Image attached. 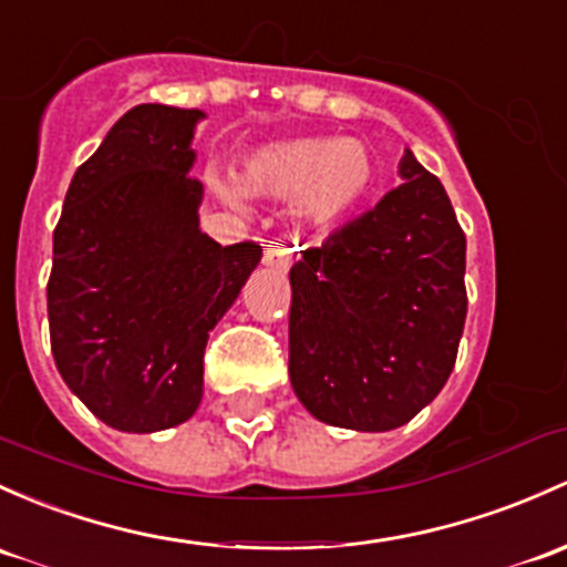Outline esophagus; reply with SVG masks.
I'll use <instances>...</instances> for the list:
<instances>
[{
	"label": "esophagus",
	"mask_w": 567,
	"mask_h": 567,
	"mask_svg": "<svg viewBox=\"0 0 567 567\" xmlns=\"http://www.w3.org/2000/svg\"><path fill=\"white\" fill-rule=\"evenodd\" d=\"M293 260H296V247L293 241H288V238H277V241H271L266 247V266H271L274 271L288 274L290 266H293Z\"/></svg>",
	"instance_id": "esophagus-1"
}]
</instances>
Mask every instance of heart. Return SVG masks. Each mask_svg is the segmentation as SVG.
Listing matches in <instances>:
<instances>
[{
    "label": "heart",
    "mask_w": 567,
    "mask_h": 567,
    "mask_svg": "<svg viewBox=\"0 0 567 567\" xmlns=\"http://www.w3.org/2000/svg\"><path fill=\"white\" fill-rule=\"evenodd\" d=\"M208 184L225 204L252 198L293 200V214L309 228H329L348 217L374 184L372 154L350 138H285L249 148L238 165V187L208 174Z\"/></svg>",
    "instance_id": "heart-1"
}]
</instances>
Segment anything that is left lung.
<instances>
[{
	"mask_svg": "<svg viewBox=\"0 0 567 567\" xmlns=\"http://www.w3.org/2000/svg\"><path fill=\"white\" fill-rule=\"evenodd\" d=\"M399 184L290 268V385L309 415L389 432L449 380L467 318L464 241L445 187L404 148Z\"/></svg>",
	"mask_w": 567,
	"mask_h": 567,
	"instance_id": "obj_1",
	"label": "left lung"
}]
</instances>
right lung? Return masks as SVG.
Here are the masks:
<instances>
[{
  "label": "right lung",
  "mask_w": 567,
  "mask_h": 567,
  "mask_svg": "<svg viewBox=\"0 0 567 567\" xmlns=\"http://www.w3.org/2000/svg\"><path fill=\"white\" fill-rule=\"evenodd\" d=\"M206 113L143 103L75 171L53 230L51 350L68 389L118 432L189 421L204 399L208 331L264 258L200 230L189 176Z\"/></svg>",
  "instance_id": "right-lung-1"
}]
</instances>
